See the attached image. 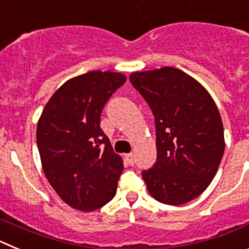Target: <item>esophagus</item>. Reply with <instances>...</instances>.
<instances>
[{"label":"esophagus","instance_id":"1","mask_svg":"<svg viewBox=\"0 0 249 249\" xmlns=\"http://www.w3.org/2000/svg\"><path fill=\"white\" fill-rule=\"evenodd\" d=\"M124 160H126V162L129 164V166H133V164H135V156L132 155V153L124 155Z\"/></svg>","mask_w":249,"mask_h":249}]
</instances>
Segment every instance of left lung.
I'll return each mask as SVG.
<instances>
[{
  "mask_svg": "<svg viewBox=\"0 0 249 249\" xmlns=\"http://www.w3.org/2000/svg\"><path fill=\"white\" fill-rule=\"evenodd\" d=\"M129 81L155 116L157 162L142 172L149 195L169 206L192 201L210 186L224 152L214 101L178 68L133 72Z\"/></svg>",
  "mask_w": 249,
  "mask_h": 249,
  "instance_id": "obj_1",
  "label": "left lung"
}]
</instances>
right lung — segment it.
Here are the masks:
<instances>
[{"instance_id": "1", "label": "right lung", "mask_w": 249, "mask_h": 249, "mask_svg": "<svg viewBox=\"0 0 249 249\" xmlns=\"http://www.w3.org/2000/svg\"><path fill=\"white\" fill-rule=\"evenodd\" d=\"M124 82V74L111 71L73 77L52 94L37 123L46 178L74 210H98L116 195L123 160L100 121L106 102Z\"/></svg>"}]
</instances>
